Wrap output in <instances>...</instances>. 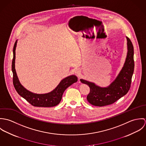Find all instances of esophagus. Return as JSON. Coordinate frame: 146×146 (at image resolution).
<instances>
[{
    "label": "esophagus",
    "mask_w": 146,
    "mask_h": 146,
    "mask_svg": "<svg viewBox=\"0 0 146 146\" xmlns=\"http://www.w3.org/2000/svg\"><path fill=\"white\" fill-rule=\"evenodd\" d=\"M80 69H79V68H76V69H75V73L76 75H79V74H80Z\"/></svg>",
    "instance_id": "esophagus-1"
}]
</instances>
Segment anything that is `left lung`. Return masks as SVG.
I'll use <instances>...</instances> for the list:
<instances>
[{
	"instance_id": "8db88e82",
	"label": "left lung",
	"mask_w": 146,
	"mask_h": 146,
	"mask_svg": "<svg viewBox=\"0 0 146 146\" xmlns=\"http://www.w3.org/2000/svg\"><path fill=\"white\" fill-rule=\"evenodd\" d=\"M127 53L125 62L116 79L107 88H101L94 83L80 79L88 85L90 92L87 96L88 101L96 106H104L112 104L125 96L130 89L134 72V48L130 39L126 37Z\"/></svg>"
}]
</instances>
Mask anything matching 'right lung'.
I'll use <instances>...</instances> for the list:
<instances>
[{"mask_svg": "<svg viewBox=\"0 0 146 146\" xmlns=\"http://www.w3.org/2000/svg\"><path fill=\"white\" fill-rule=\"evenodd\" d=\"M17 40L13 46V58L12 64V70L13 72V83L14 87L22 97L25 98L28 102L35 107H50L56 106L59 104L62 100L63 93L64 90L71 85L78 81V78L75 75H71L62 80L56 88L52 92L43 94H38L31 93L26 90L21 85L15 70V58H16V47Z\"/></svg>", "mask_w": 146, "mask_h": 146, "instance_id": "1", "label": "right lung"}]
</instances>
